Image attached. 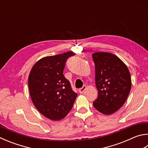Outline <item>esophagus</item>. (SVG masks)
I'll list each match as a JSON object with an SVG mask.
<instances>
[{"label": "esophagus", "mask_w": 148, "mask_h": 148, "mask_svg": "<svg viewBox=\"0 0 148 148\" xmlns=\"http://www.w3.org/2000/svg\"><path fill=\"white\" fill-rule=\"evenodd\" d=\"M86 88H87V87H86V85H83V87L82 88H80L79 89V93H83L84 92V91L86 90Z\"/></svg>", "instance_id": "esophagus-1"}]
</instances>
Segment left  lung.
I'll list each match as a JSON object with an SVG mask.
<instances>
[{
	"instance_id": "8db88e82",
	"label": "left lung",
	"mask_w": 148,
	"mask_h": 148,
	"mask_svg": "<svg viewBox=\"0 0 148 148\" xmlns=\"http://www.w3.org/2000/svg\"><path fill=\"white\" fill-rule=\"evenodd\" d=\"M95 64V83L98 98L93 106L99 112L109 115L119 110L127 100L131 78L125 64L109 52L92 54Z\"/></svg>"
}]
</instances>
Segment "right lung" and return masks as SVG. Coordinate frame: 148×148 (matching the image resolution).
<instances>
[{"label": "right lung", "mask_w": 148, "mask_h": 148, "mask_svg": "<svg viewBox=\"0 0 148 148\" xmlns=\"http://www.w3.org/2000/svg\"><path fill=\"white\" fill-rule=\"evenodd\" d=\"M76 53L68 52L41 58L32 67L28 87L32 102L47 119L60 120L72 109L77 94L63 74L66 60Z\"/></svg>", "instance_id": "1"}]
</instances>
